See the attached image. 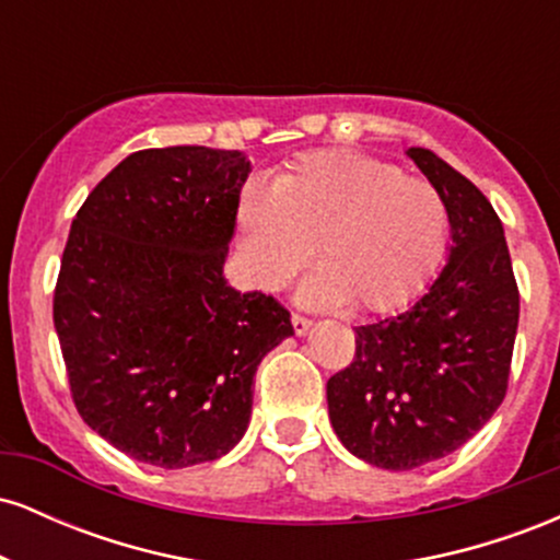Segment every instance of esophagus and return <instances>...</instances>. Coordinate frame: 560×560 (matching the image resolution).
<instances>
[{
	"mask_svg": "<svg viewBox=\"0 0 560 560\" xmlns=\"http://www.w3.org/2000/svg\"><path fill=\"white\" fill-rule=\"evenodd\" d=\"M292 329L294 334H307V329H311V318L300 316V313H292Z\"/></svg>",
	"mask_w": 560,
	"mask_h": 560,
	"instance_id": "1",
	"label": "esophagus"
}]
</instances>
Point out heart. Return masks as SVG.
<instances>
[{
  "mask_svg": "<svg viewBox=\"0 0 560 560\" xmlns=\"http://www.w3.org/2000/svg\"><path fill=\"white\" fill-rule=\"evenodd\" d=\"M240 226L260 287L284 284L316 253L320 273L302 287L311 305L402 307L432 279L447 240V205L434 184L350 150L300 158L271 189L249 184Z\"/></svg>",
  "mask_w": 560,
  "mask_h": 560,
  "instance_id": "1",
  "label": "heart"
}]
</instances>
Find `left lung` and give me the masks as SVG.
Masks as SVG:
<instances>
[{"instance_id":"obj_1","label":"left lung","mask_w":560,"mask_h":560,"mask_svg":"<svg viewBox=\"0 0 560 560\" xmlns=\"http://www.w3.org/2000/svg\"><path fill=\"white\" fill-rule=\"evenodd\" d=\"M408 155L447 205V266L410 311L355 326V355L326 382L342 445L392 471L432 464L492 419L508 392L518 287L490 199L434 152Z\"/></svg>"}]
</instances>
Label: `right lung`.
<instances>
[{
  "instance_id": "obj_1",
  "label": "right lung",
  "mask_w": 560,
  "mask_h": 560,
  "mask_svg": "<svg viewBox=\"0 0 560 560\" xmlns=\"http://www.w3.org/2000/svg\"><path fill=\"white\" fill-rule=\"evenodd\" d=\"M249 171L240 150H139L70 226L52 302L70 397L141 464L226 455L247 429L262 355L292 334L273 294L223 279Z\"/></svg>"
}]
</instances>
